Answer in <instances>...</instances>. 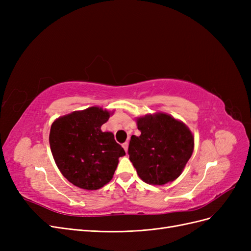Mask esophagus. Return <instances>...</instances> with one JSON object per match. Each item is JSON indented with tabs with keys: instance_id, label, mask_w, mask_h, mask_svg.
<instances>
[{
	"instance_id": "esophagus-1",
	"label": "esophagus",
	"mask_w": 251,
	"mask_h": 251,
	"mask_svg": "<svg viewBox=\"0 0 251 251\" xmlns=\"http://www.w3.org/2000/svg\"><path fill=\"white\" fill-rule=\"evenodd\" d=\"M123 148L125 149V151H127V149H128V142H125V143L123 144Z\"/></svg>"
}]
</instances>
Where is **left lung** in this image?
<instances>
[{"label":"left lung","instance_id":"1","mask_svg":"<svg viewBox=\"0 0 251 251\" xmlns=\"http://www.w3.org/2000/svg\"><path fill=\"white\" fill-rule=\"evenodd\" d=\"M140 136L133 135L127 153L142 181L163 185L176 180L194 151V136L181 121L165 113L137 118Z\"/></svg>","mask_w":251,"mask_h":251}]
</instances>
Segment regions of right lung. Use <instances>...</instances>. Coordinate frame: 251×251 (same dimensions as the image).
Instances as JSON below:
<instances>
[{"label":"right lung","instance_id":"1","mask_svg":"<svg viewBox=\"0 0 251 251\" xmlns=\"http://www.w3.org/2000/svg\"><path fill=\"white\" fill-rule=\"evenodd\" d=\"M109 118L107 110L91 107L59 117L51 126L53 158L60 173L75 186L95 191L109 183L118 158L126 155L114 135L101 131Z\"/></svg>","mask_w":251,"mask_h":251}]
</instances>
